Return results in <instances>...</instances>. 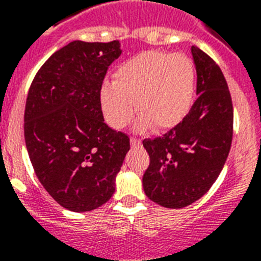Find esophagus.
I'll use <instances>...</instances> for the list:
<instances>
[{
	"mask_svg": "<svg viewBox=\"0 0 261 261\" xmlns=\"http://www.w3.org/2000/svg\"><path fill=\"white\" fill-rule=\"evenodd\" d=\"M130 145H132L133 147H138V146H141V141H140L138 138L132 137L130 138Z\"/></svg>",
	"mask_w": 261,
	"mask_h": 261,
	"instance_id": "34e87169",
	"label": "esophagus"
}]
</instances>
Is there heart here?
Listing matches in <instances>:
<instances>
[{
  "label": "heart",
  "mask_w": 261,
  "mask_h": 261,
  "mask_svg": "<svg viewBox=\"0 0 261 261\" xmlns=\"http://www.w3.org/2000/svg\"><path fill=\"white\" fill-rule=\"evenodd\" d=\"M196 89L193 61L181 53L145 50L120 64L114 82L100 90V103L108 123L124 128L136 112V128L163 130L188 114Z\"/></svg>",
  "instance_id": "1"
}]
</instances>
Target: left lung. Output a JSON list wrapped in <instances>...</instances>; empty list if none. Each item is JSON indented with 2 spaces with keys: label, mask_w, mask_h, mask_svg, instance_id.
Segmentation results:
<instances>
[{
  "label": "left lung",
  "mask_w": 261,
  "mask_h": 261,
  "mask_svg": "<svg viewBox=\"0 0 261 261\" xmlns=\"http://www.w3.org/2000/svg\"><path fill=\"white\" fill-rule=\"evenodd\" d=\"M197 99L180 123L142 144L150 156L142 177L146 196L161 206L180 209L208 192L222 171L232 140L231 95L222 70L200 48H191Z\"/></svg>",
  "instance_id": "left-lung-1"
}]
</instances>
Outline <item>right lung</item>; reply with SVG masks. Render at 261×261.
<instances>
[{"instance_id": "obj_1", "label": "right lung", "mask_w": 261, "mask_h": 261, "mask_svg": "<svg viewBox=\"0 0 261 261\" xmlns=\"http://www.w3.org/2000/svg\"><path fill=\"white\" fill-rule=\"evenodd\" d=\"M119 40H74L43 64L29 90L24 140L39 181L61 206L90 212L115 192L129 137L105 123L100 90Z\"/></svg>"}]
</instances>
